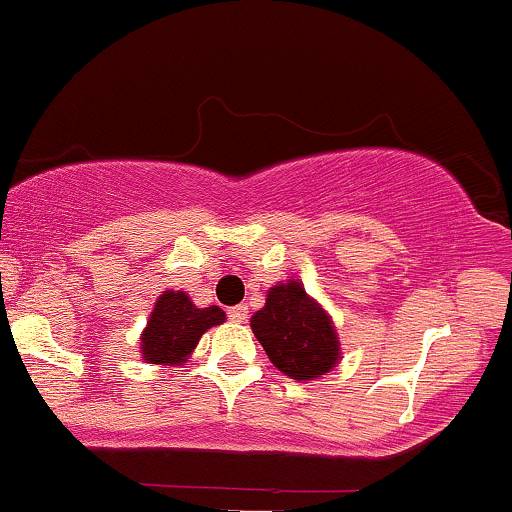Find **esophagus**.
I'll return each instance as SVG.
<instances>
[{
    "label": "esophagus",
    "instance_id": "34e87169",
    "mask_svg": "<svg viewBox=\"0 0 512 512\" xmlns=\"http://www.w3.org/2000/svg\"><path fill=\"white\" fill-rule=\"evenodd\" d=\"M245 317H248V305H233V308H228V320L233 322H243Z\"/></svg>",
    "mask_w": 512,
    "mask_h": 512
}]
</instances>
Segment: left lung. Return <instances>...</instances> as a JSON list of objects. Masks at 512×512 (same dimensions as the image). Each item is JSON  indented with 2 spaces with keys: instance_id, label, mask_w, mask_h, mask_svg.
<instances>
[{
  "instance_id": "1",
  "label": "left lung",
  "mask_w": 512,
  "mask_h": 512,
  "mask_svg": "<svg viewBox=\"0 0 512 512\" xmlns=\"http://www.w3.org/2000/svg\"><path fill=\"white\" fill-rule=\"evenodd\" d=\"M269 361L293 380H313L339 361V339L330 315L298 281L279 284L250 320Z\"/></svg>"
}]
</instances>
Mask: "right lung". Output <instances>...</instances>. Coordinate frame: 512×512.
I'll return each mask as SVG.
<instances>
[{"mask_svg": "<svg viewBox=\"0 0 512 512\" xmlns=\"http://www.w3.org/2000/svg\"><path fill=\"white\" fill-rule=\"evenodd\" d=\"M223 320L219 305L197 308L185 291H163L142 334L144 361L178 366L192 354L199 337Z\"/></svg>", "mask_w": 512, "mask_h": 512, "instance_id": "right-lung-1", "label": "right lung"}]
</instances>
